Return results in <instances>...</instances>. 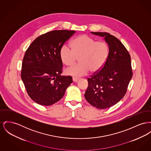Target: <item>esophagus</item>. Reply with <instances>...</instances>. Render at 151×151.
<instances>
[{
    "label": "esophagus",
    "mask_w": 151,
    "mask_h": 151,
    "mask_svg": "<svg viewBox=\"0 0 151 151\" xmlns=\"http://www.w3.org/2000/svg\"><path fill=\"white\" fill-rule=\"evenodd\" d=\"M79 80V79L78 78H72V80H73V82H77Z\"/></svg>",
    "instance_id": "34e87169"
}]
</instances>
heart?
<instances>
[{"label": "heart", "mask_w": 151, "mask_h": 151, "mask_svg": "<svg viewBox=\"0 0 151 151\" xmlns=\"http://www.w3.org/2000/svg\"><path fill=\"white\" fill-rule=\"evenodd\" d=\"M72 49L67 45L62 46L59 56L65 65H71L79 58L80 63L65 70V73L75 77L87 75L90 71L96 73L106 62L108 54V45L105 42L96 41L89 36L83 34L76 37L71 44Z\"/></svg>", "instance_id": "1"}]
</instances>
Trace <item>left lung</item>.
Segmentation results:
<instances>
[{
	"instance_id": "1",
	"label": "left lung",
	"mask_w": 151,
	"mask_h": 151,
	"mask_svg": "<svg viewBox=\"0 0 151 151\" xmlns=\"http://www.w3.org/2000/svg\"><path fill=\"white\" fill-rule=\"evenodd\" d=\"M92 34L104 37L109 54L103 68L88 78L85 98L92 106L106 109L117 103L127 92L132 77L131 56L122 43L107 32Z\"/></svg>"
}]
</instances>
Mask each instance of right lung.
Instances as JSON below:
<instances>
[{
  "label": "right lung",
  "mask_w": 151,
  "mask_h": 151,
  "mask_svg": "<svg viewBox=\"0 0 151 151\" xmlns=\"http://www.w3.org/2000/svg\"><path fill=\"white\" fill-rule=\"evenodd\" d=\"M75 31L55 30L37 37L29 46L22 62L21 78L27 93L36 103L48 106L63 97L72 83L70 76H62L59 56L64 43Z\"/></svg>",
  "instance_id": "right-lung-1"
}]
</instances>
